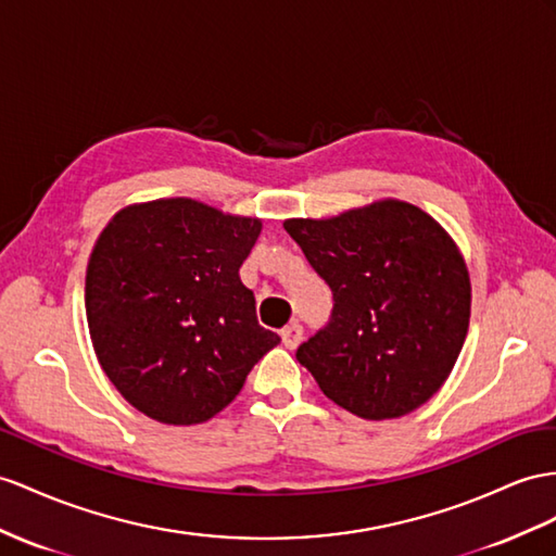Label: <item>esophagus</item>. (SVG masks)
<instances>
[{
  "mask_svg": "<svg viewBox=\"0 0 556 556\" xmlns=\"http://www.w3.org/2000/svg\"><path fill=\"white\" fill-rule=\"evenodd\" d=\"M301 340H303V326L301 324L283 326V329H281V343L283 345H287L289 350H295L298 345H301Z\"/></svg>",
  "mask_w": 556,
  "mask_h": 556,
  "instance_id": "esophagus-1",
  "label": "esophagus"
}]
</instances>
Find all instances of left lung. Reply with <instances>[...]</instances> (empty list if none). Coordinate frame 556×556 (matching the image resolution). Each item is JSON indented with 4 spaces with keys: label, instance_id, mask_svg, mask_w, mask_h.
Instances as JSON below:
<instances>
[{
    "label": "left lung",
    "instance_id": "obj_1",
    "mask_svg": "<svg viewBox=\"0 0 556 556\" xmlns=\"http://www.w3.org/2000/svg\"><path fill=\"white\" fill-rule=\"evenodd\" d=\"M333 291L326 329L295 352L321 392L364 420L402 418L444 386L463 350L472 287L430 213L380 199L333 218L283 220Z\"/></svg>",
    "mask_w": 556,
    "mask_h": 556
}]
</instances>
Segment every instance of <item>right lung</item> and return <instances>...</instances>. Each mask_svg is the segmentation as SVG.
Instances as JSON below:
<instances>
[{"label":"right lung","mask_w":556,"mask_h":556,"mask_svg":"<svg viewBox=\"0 0 556 556\" xmlns=\"http://www.w3.org/2000/svg\"><path fill=\"white\" fill-rule=\"evenodd\" d=\"M261 230V218L170 197L124 206L98 235L84 291L91 343L140 414L206 422L279 343L239 279Z\"/></svg>","instance_id":"add662e5"}]
</instances>
